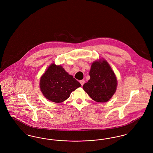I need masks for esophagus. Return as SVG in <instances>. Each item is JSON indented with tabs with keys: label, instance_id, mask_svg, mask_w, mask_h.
Returning <instances> with one entry per match:
<instances>
[{
	"label": "esophagus",
	"instance_id": "1",
	"mask_svg": "<svg viewBox=\"0 0 153 153\" xmlns=\"http://www.w3.org/2000/svg\"><path fill=\"white\" fill-rule=\"evenodd\" d=\"M80 84H81V85L82 86L84 85V84L85 83V80H81L80 81Z\"/></svg>",
	"mask_w": 153,
	"mask_h": 153
}]
</instances>
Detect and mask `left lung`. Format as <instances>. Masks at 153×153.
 <instances>
[{
    "instance_id": "1",
    "label": "left lung",
    "mask_w": 153,
    "mask_h": 153,
    "mask_svg": "<svg viewBox=\"0 0 153 153\" xmlns=\"http://www.w3.org/2000/svg\"><path fill=\"white\" fill-rule=\"evenodd\" d=\"M89 76L91 79L84 84L83 89L96 102H108L116 92L117 82L107 61L99 59L93 62Z\"/></svg>"
}]
</instances>
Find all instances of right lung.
I'll return each instance as SVG.
<instances>
[{
    "instance_id": "1",
    "label": "right lung",
    "mask_w": 153,
    "mask_h": 153,
    "mask_svg": "<svg viewBox=\"0 0 153 153\" xmlns=\"http://www.w3.org/2000/svg\"><path fill=\"white\" fill-rule=\"evenodd\" d=\"M40 89L49 100L59 103L65 101L72 92L81 86L80 82L69 75L61 65L51 64L42 76Z\"/></svg>"
}]
</instances>
